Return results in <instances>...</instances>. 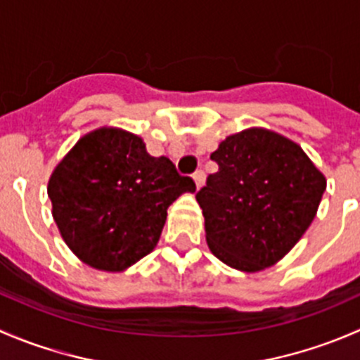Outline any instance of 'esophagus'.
<instances>
[{
	"mask_svg": "<svg viewBox=\"0 0 360 360\" xmlns=\"http://www.w3.org/2000/svg\"><path fill=\"white\" fill-rule=\"evenodd\" d=\"M193 181L195 184H197V190H200L203 183H205V174H203V170H197V172L193 174Z\"/></svg>",
	"mask_w": 360,
	"mask_h": 360,
	"instance_id": "esophagus-1",
	"label": "esophagus"
}]
</instances>
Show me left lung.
<instances>
[{"label":"left lung","instance_id":"1","mask_svg":"<svg viewBox=\"0 0 360 360\" xmlns=\"http://www.w3.org/2000/svg\"><path fill=\"white\" fill-rule=\"evenodd\" d=\"M197 193L210 252L235 270L274 266L314 221L326 176L289 137L250 127L221 141Z\"/></svg>","mask_w":360,"mask_h":360}]
</instances>
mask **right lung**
Returning a JSON list of instances; mask_svg holds the SVG:
<instances>
[{
	"mask_svg": "<svg viewBox=\"0 0 360 360\" xmlns=\"http://www.w3.org/2000/svg\"><path fill=\"white\" fill-rule=\"evenodd\" d=\"M195 190L169 158L151 157L139 136L116 127L79 137L46 188L68 248L89 266L112 274L157 248L169 205Z\"/></svg>",
	"mask_w": 360,
	"mask_h": 360,
	"instance_id": "add662e5",
	"label": "right lung"
}]
</instances>
